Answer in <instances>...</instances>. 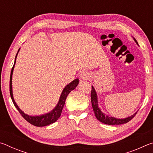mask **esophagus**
Wrapping results in <instances>:
<instances>
[{
    "instance_id": "obj_1",
    "label": "esophagus",
    "mask_w": 153,
    "mask_h": 153,
    "mask_svg": "<svg viewBox=\"0 0 153 153\" xmlns=\"http://www.w3.org/2000/svg\"><path fill=\"white\" fill-rule=\"evenodd\" d=\"M79 76L82 79H88L90 78V74L89 72L87 71H82L81 73H80Z\"/></svg>"
}]
</instances>
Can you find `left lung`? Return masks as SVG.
<instances>
[{
  "mask_svg": "<svg viewBox=\"0 0 153 153\" xmlns=\"http://www.w3.org/2000/svg\"><path fill=\"white\" fill-rule=\"evenodd\" d=\"M134 40H135L137 45H138V42H137L135 38H134ZM91 102H92V106L93 108V111H94L96 117H97V120L105 124H107V125H120V124H123L128 123V121H130L131 119H132L134 116L136 115L137 113H135L130 117L124 118V119H117L113 117H110L106 114L103 113L101 110L100 109L99 107H98V98H97V94L95 91V89L94 87L92 86V91H91Z\"/></svg>",
  "mask_w": 153,
  "mask_h": 153,
  "instance_id": "obj_1",
  "label": "left lung"
}]
</instances>
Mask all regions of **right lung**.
Returning <instances> with one entry per match:
<instances>
[{"instance_id":"1","label":"right lung","mask_w":153,"mask_h":153,"mask_svg":"<svg viewBox=\"0 0 153 153\" xmlns=\"http://www.w3.org/2000/svg\"><path fill=\"white\" fill-rule=\"evenodd\" d=\"M20 49V48H19ZM19 49L18 50V52L17 53L16 56H15V63L13 65V67H12L11 72V76H10V84H9V90H10V95H11L12 101L13 102L15 107L17 108V109L19 111V113L22 115V116L24 117L27 122L32 124L33 126H37V127H43L50 125L51 123H55V121L58 120L59 117L61 116V114L63 110V108L64 107L65 102V100L67 98V95H68L71 91L74 90L76 88V86L79 84V79H76L74 81H72L71 83H69V84H67V86L64 88V89L62 92L60 98L56 105V107L53 111H51V112H49L46 114H44L42 115L39 116H30L28 115L27 114L24 113V111H22L20 109L19 107H18L17 105L15 102L13 96V90H12V76H13V72L14 66L15 65V62H16V58L17 56V54L19 53Z\"/></svg>"}]
</instances>
